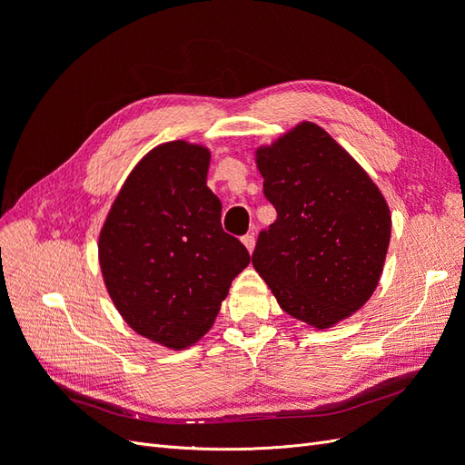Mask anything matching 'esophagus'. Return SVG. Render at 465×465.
I'll return each instance as SVG.
<instances>
[{
    "label": "esophagus",
    "mask_w": 465,
    "mask_h": 465,
    "mask_svg": "<svg viewBox=\"0 0 465 465\" xmlns=\"http://www.w3.org/2000/svg\"><path fill=\"white\" fill-rule=\"evenodd\" d=\"M242 242L248 248V252H252V250H254V246H256V238H254V234H244L242 236Z\"/></svg>",
    "instance_id": "34e87169"
}]
</instances>
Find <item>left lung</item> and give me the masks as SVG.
Wrapping results in <instances>:
<instances>
[{
	"label": "left lung",
	"mask_w": 465,
	"mask_h": 465,
	"mask_svg": "<svg viewBox=\"0 0 465 465\" xmlns=\"http://www.w3.org/2000/svg\"><path fill=\"white\" fill-rule=\"evenodd\" d=\"M277 219L252 263L283 311L314 328L353 314L374 292L390 244V209L367 173L316 124L258 151Z\"/></svg>",
	"instance_id": "obj_1"
}]
</instances>
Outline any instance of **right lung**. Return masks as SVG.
<instances>
[{"label":"right lung","mask_w":465,"mask_h":465,"mask_svg":"<svg viewBox=\"0 0 465 465\" xmlns=\"http://www.w3.org/2000/svg\"><path fill=\"white\" fill-rule=\"evenodd\" d=\"M209 151L186 142L153 149L112 205L98 241L101 270L124 320L171 349L213 326L246 246L221 227L207 188Z\"/></svg>","instance_id":"1"}]
</instances>
